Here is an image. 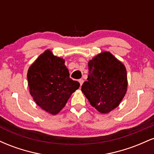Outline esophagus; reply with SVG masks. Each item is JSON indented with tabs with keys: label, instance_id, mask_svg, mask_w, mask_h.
Instances as JSON below:
<instances>
[{
	"label": "esophagus",
	"instance_id": "obj_1",
	"mask_svg": "<svg viewBox=\"0 0 154 154\" xmlns=\"http://www.w3.org/2000/svg\"><path fill=\"white\" fill-rule=\"evenodd\" d=\"M79 84H80V86H81V85H82V83L84 82V80H83L82 79H79Z\"/></svg>",
	"mask_w": 154,
	"mask_h": 154
}]
</instances>
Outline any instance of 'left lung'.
Returning a JSON list of instances; mask_svg holds the SVG:
<instances>
[{
    "mask_svg": "<svg viewBox=\"0 0 154 154\" xmlns=\"http://www.w3.org/2000/svg\"><path fill=\"white\" fill-rule=\"evenodd\" d=\"M88 70L82 92L99 112H110L119 106L127 92L125 66L111 53L103 52L88 62Z\"/></svg>",
    "mask_w": 154,
    "mask_h": 154,
    "instance_id": "obj_1",
    "label": "left lung"
}]
</instances>
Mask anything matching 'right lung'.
<instances>
[{"label": "right lung", "instance_id": "right-lung-1", "mask_svg": "<svg viewBox=\"0 0 154 154\" xmlns=\"http://www.w3.org/2000/svg\"><path fill=\"white\" fill-rule=\"evenodd\" d=\"M30 94L39 106L51 114H58L71 95L79 87L69 77L64 60L45 51L39 56L27 72Z\"/></svg>", "mask_w": 154, "mask_h": 154}]
</instances>
